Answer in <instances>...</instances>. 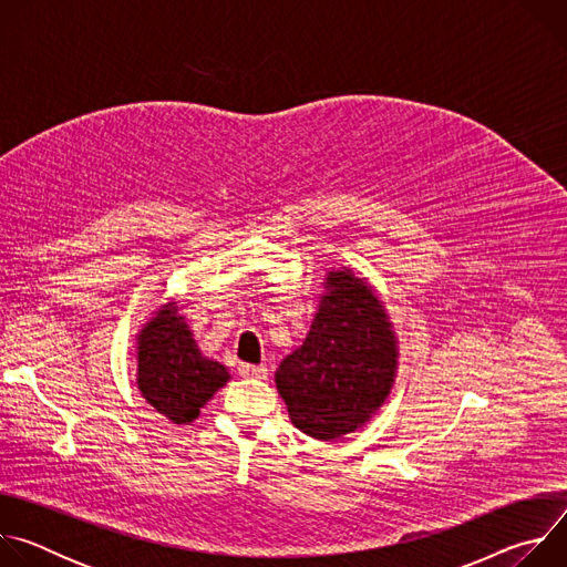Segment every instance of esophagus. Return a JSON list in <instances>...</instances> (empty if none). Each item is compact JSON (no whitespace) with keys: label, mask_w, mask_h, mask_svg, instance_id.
Returning a JSON list of instances; mask_svg holds the SVG:
<instances>
[{"label":"esophagus","mask_w":567,"mask_h":567,"mask_svg":"<svg viewBox=\"0 0 567 567\" xmlns=\"http://www.w3.org/2000/svg\"><path fill=\"white\" fill-rule=\"evenodd\" d=\"M237 372L245 379H267V374H269V370L265 365H249V363H241L237 368Z\"/></svg>","instance_id":"1"}]
</instances>
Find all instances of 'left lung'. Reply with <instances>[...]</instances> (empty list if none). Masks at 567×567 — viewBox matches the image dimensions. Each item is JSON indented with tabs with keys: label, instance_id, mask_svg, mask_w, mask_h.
I'll return each instance as SVG.
<instances>
[{
	"label": "left lung",
	"instance_id": "1",
	"mask_svg": "<svg viewBox=\"0 0 567 567\" xmlns=\"http://www.w3.org/2000/svg\"><path fill=\"white\" fill-rule=\"evenodd\" d=\"M396 337L365 278L334 269L302 346L276 372L291 424L313 440H339L383 406L396 377Z\"/></svg>",
	"mask_w": 567,
	"mask_h": 567
}]
</instances>
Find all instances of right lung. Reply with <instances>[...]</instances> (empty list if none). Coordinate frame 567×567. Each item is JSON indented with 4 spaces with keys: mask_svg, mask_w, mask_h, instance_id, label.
<instances>
[{
    "mask_svg": "<svg viewBox=\"0 0 567 567\" xmlns=\"http://www.w3.org/2000/svg\"><path fill=\"white\" fill-rule=\"evenodd\" d=\"M136 385L150 406L173 424H190L204 403L230 379L228 370L204 357L179 316L177 302L154 311L136 337Z\"/></svg>",
    "mask_w": 567,
    "mask_h": 567,
    "instance_id": "obj_1",
    "label": "right lung"
}]
</instances>
